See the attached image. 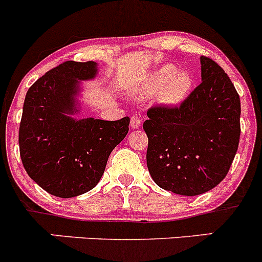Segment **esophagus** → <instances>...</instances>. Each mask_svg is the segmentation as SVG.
Instances as JSON below:
<instances>
[{
  "mask_svg": "<svg viewBox=\"0 0 262 262\" xmlns=\"http://www.w3.org/2000/svg\"><path fill=\"white\" fill-rule=\"evenodd\" d=\"M129 124H131V128H139V127L141 126V119H140V117L139 116H133L131 117V121H129Z\"/></svg>",
  "mask_w": 262,
  "mask_h": 262,
  "instance_id": "esophagus-1",
  "label": "esophagus"
}]
</instances>
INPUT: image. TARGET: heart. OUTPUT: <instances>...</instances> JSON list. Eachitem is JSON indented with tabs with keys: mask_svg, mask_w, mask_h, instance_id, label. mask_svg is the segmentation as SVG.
<instances>
[{
	"mask_svg": "<svg viewBox=\"0 0 262 262\" xmlns=\"http://www.w3.org/2000/svg\"><path fill=\"white\" fill-rule=\"evenodd\" d=\"M193 87V76L172 64H166L149 74L145 81L135 90L136 96L146 98L159 94V101L164 105L175 106L183 103Z\"/></svg>",
	"mask_w": 262,
	"mask_h": 262,
	"instance_id": "b5f03b06",
	"label": "heart"
}]
</instances>
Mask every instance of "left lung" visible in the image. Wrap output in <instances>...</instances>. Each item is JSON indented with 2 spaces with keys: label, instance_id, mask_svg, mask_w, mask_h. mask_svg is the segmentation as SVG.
Listing matches in <instances>:
<instances>
[{
  "label": "left lung",
  "instance_id": "1",
  "mask_svg": "<svg viewBox=\"0 0 262 262\" xmlns=\"http://www.w3.org/2000/svg\"><path fill=\"white\" fill-rule=\"evenodd\" d=\"M202 83L180 106H154L143 127L146 164L159 188L198 195L224 180L238 150L241 100L228 74L201 56Z\"/></svg>",
  "mask_w": 262,
  "mask_h": 262
}]
</instances>
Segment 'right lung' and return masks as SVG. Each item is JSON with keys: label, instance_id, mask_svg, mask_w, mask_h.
Segmentation results:
<instances>
[{"label": "right lung", "instance_id": "right-lung-1", "mask_svg": "<svg viewBox=\"0 0 262 262\" xmlns=\"http://www.w3.org/2000/svg\"><path fill=\"white\" fill-rule=\"evenodd\" d=\"M96 76L95 61H66L27 92L19 128L21 162L29 178L55 196L73 198L95 188L109 154L128 133V117L74 118L81 113V82Z\"/></svg>", "mask_w": 262, "mask_h": 262}]
</instances>
